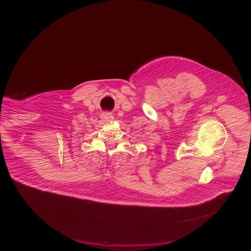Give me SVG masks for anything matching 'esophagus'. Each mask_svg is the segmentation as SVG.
<instances>
[{
    "instance_id": "34e87169",
    "label": "esophagus",
    "mask_w": 251,
    "mask_h": 251,
    "mask_svg": "<svg viewBox=\"0 0 251 251\" xmlns=\"http://www.w3.org/2000/svg\"><path fill=\"white\" fill-rule=\"evenodd\" d=\"M101 118H102V120L105 121V122H108V121L114 120V116L112 115V113H109V112H104V113H102Z\"/></svg>"
}]
</instances>
